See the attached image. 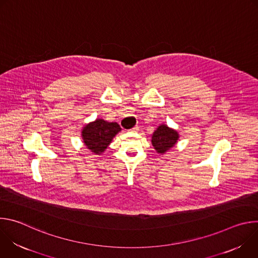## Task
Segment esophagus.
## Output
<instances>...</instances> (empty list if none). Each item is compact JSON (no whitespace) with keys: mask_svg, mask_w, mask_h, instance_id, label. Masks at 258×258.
Wrapping results in <instances>:
<instances>
[{"mask_svg":"<svg viewBox=\"0 0 258 258\" xmlns=\"http://www.w3.org/2000/svg\"><path fill=\"white\" fill-rule=\"evenodd\" d=\"M139 128H140V127H139L138 125H136V126H134L133 128H131L130 132H131V133H137V132L139 131Z\"/></svg>","mask_w":258,"mask_h":258,"instance_id":"1","label":"esophagus"}]
</instances>
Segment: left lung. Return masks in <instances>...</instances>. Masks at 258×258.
Here are the masks:
<instances>
[{"label": "left lung", "instance_id": "8db88e82", "mask_svg": "<svg viewBox=\"0 0 258 258\" xmlns=\"http://www.w3.org/2000/svg\"><path fill=\"white\" fill-rule=\"evenodd\" d=\"M178 138L179 134L175 130L169 127L167 124L161 123L153 133L151 143L156 152L163 155L173 148L178 141Z\"/></svg>", "mask_w": 258, "mask_h": 258}]
</instances>
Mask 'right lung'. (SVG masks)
<instances>
[{"label":"right lung","instance_id":"right-lung-1","mask_svg":"<svg viewBox=\"0 0 258 258\" xmlns=\"http://www.w3.org/2000/svg\"><path fill=\"white\" fill-rule=\"evenodd\" d=\"M120 131L117 122H108L97 118L83 127L82 139L87 149L95 155H101Z\"/></svg>","mask_w":258,"mask_h":258}]
</instances>
